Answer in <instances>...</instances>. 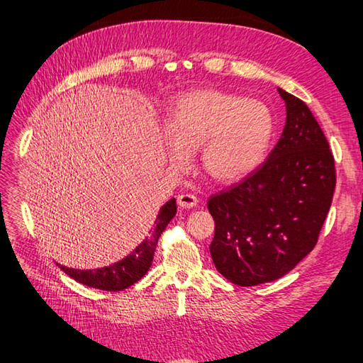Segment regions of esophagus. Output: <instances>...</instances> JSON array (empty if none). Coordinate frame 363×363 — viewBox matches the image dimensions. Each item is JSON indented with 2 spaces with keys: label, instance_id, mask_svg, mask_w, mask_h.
<instances>
[{
  "label": "esophagus",
  "instance_id": "esophagus-1",
  "mask_svg": "<svg viewBox=\"0 0 363 363\" xmlns=\"http://www.w3.org/2000/svg\"><path fill=\"white\" fill-rule=\"evenodd\" d=\"M177 204L184 207V209H191V207L198 204V198L191 194H181L177 195Z\"/></svg>",
  "mask_w": 363,
  "mask_h": 363
}]
</instances>
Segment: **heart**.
Segmentation results:
<instances>
[{"label":"heart","mask_w":363,"mask_h":363,"mask_svg":"<svg viewBox=\"0 0 363 363\" xmlns=\"http://www.w3.org/2000/svg\"><path fill=\"white\" fill-rule=\"evenodd\" d=\"M167 128L169 165L186 168L190 152L201 148L204 172L215 181L234 182L252 173L265 159L274 134V117L257 99L206 89L177 98Z\"/></svg>","instance_id":"obj_1"}]
</instances>
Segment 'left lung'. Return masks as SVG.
<instances>
[{
    "label": "left lung",
    "mask_w": 363,
    "mask_h": 363,
    "mask_svg": "<svg viewBox=\"0 0 363 363\" xmlns=\"http://www.w3.org/2000/svg\"><path fill=\"white\" fill-rule=\"evenodd\" d=\"M287 120L268 159L242 182L215 194V268L242 287L279 279L318 242L335 190V164L309 107L277 89Z\"/></svg>",
    "instance_id": "left-lung-1"
}]
</instances>
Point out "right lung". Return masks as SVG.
<instances>
[{
    "label": "right lung",
    "instance_id": "add662e5",
    "mask_svg": "<svg viewBox=\"0 0 363 363\" xmlns=\"http://www.w3.org/2000/svg\"><path fill=\"white\" fill-rule=\"evenodd\" d=\"M174 215L176 199L173 198L169 199L167 204L162 206L157 218L154 221L156 226H154L150 235L146 237L128 257L117 262V264L96 269H74L64 265L59 267L65 274L73 277V279L78 281L79 284L87 285V287H94L106 291L125 290L130 287V285H134L137 281H140L150 269L159 237L164 233L167 225L172 221Z\"/></svg>",
    "mask_w": 363,
    "mask_h": 363
}]
</instances>
